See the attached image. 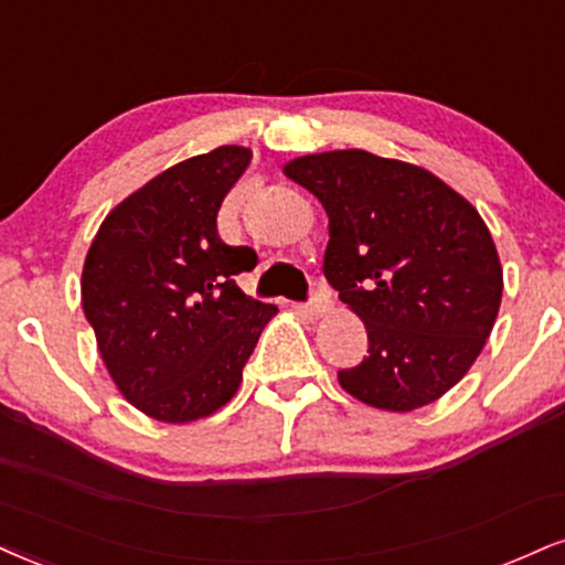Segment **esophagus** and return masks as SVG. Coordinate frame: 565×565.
I'll list each match as a JSON object with an SVG mask.
<instances>
[{
	"instance_id": "esophagus-1",
	"label": "esophagus",
	"mask_w": 565,
	"mask_h": 565,
	"mask_svg": "<svg viewBox=\"0 0 565 565\" xmlns=\"http://www.w3.org/2000/svg\"><path fill=\"white\" fill-rule=\"evenodd\" d=\"M308 310H310V316H326V312L331 310V295H329V291H326L323 287L312 289Z\"/></svg>"
}]
</instances>
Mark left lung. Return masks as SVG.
Wrapping results in <instances>:
<instances>
[{
    "label": "left lung",
    "instance_id": "obj_1",
    "mask_svg": "<svg viewBox=\"0 0 565 565\" xmlns=\"http://www.w3.org/2000/svg\"><path fill=\"white\" fill-rule=\"evenodd\" d=\"M284 173L329 215L323 276L369 331L339 371L360 403L407 413L466 376L489 339L502 268L477 207L445 181L365 149L305 154Z\"/></svg>",
    "mask_w": 565,
    "mask_h": 565
}]
</instances>
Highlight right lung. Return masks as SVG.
Here are the masks:
<instances>
[{
	"label": "right lung",
	"instance_id": "obj_1",
	"mask_svg": "<svg viewBox=\"0 0 565 565\" xmlns=\"http://www.w3.org/2000/svg\"><path fill=\"white\" fill-rule=\"evenodd\" d=\"M253 152L217 147L126 196L88 247L81 300L113 382L166 424L205 418L234 397L274 305L236 276L255 249L217 236V210Z\"/></svg>",
	"mask_w": 565,
	"mask_h": 565
}]
</instances>
